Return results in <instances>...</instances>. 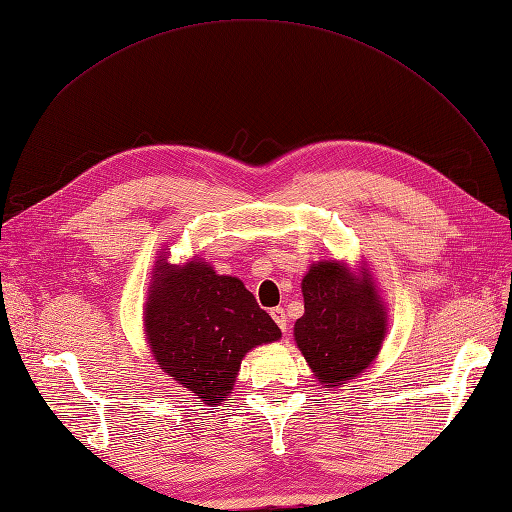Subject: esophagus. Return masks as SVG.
Listing matches in <instances>:
<instances>
[{"label": "esophagus", "mask_w": 512, "mask_h": 512, "mask_svg": "<svg viewBox=\"0 0 512 512\" xmlns=\"http://www.w3.org/2000/svg\"><path fill=\"white\" fill-rule=\"evenodd\" d=\"M271 318L275 320L277 327H280L282 331H286V324H288V318H286V312L282 307H273L271 309Z\"/></svg>", "instance_id": "1"}]
</instances>
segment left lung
<instances>
[{"label": "left lung", "mask_w": 512, "mask_h": 512, "mask_svg": "<svg viewBox=\"0 0 512 512\" xmlns=\"http://www.w3.org/2000/svg\"><path fill=\"white\" fill-rule=\"evenodd\" d=\"M303 316L294 322V342L322 389L348 384L378 359L389 316L374 275L361 260H318L303 275Z\"/></svg>", "instance_id": "8db88e82"}]
</instances>
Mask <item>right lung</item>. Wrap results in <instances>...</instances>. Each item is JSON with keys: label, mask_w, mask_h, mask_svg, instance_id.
Returning a JSON list of instances; mask_svg holds the SVG:
<instances>
[{"label": "right lung", "mask_w": 512, "mask_h": 512, "mask_svg": "<svg viewBox=\"0 0 512 512\" xmlns=\"http://www.w3.org/2000/svg\"><path fill=\"white\" fill-rule=\"evenodd\" d=\"M162 250L151 271L143 329L153 361L207 406L235 389L243 356L277 342L282 331L239 277L220 275L203 258L170 265Z\"/></svg>", "instance_id": "add662e5"}]
</instances>
